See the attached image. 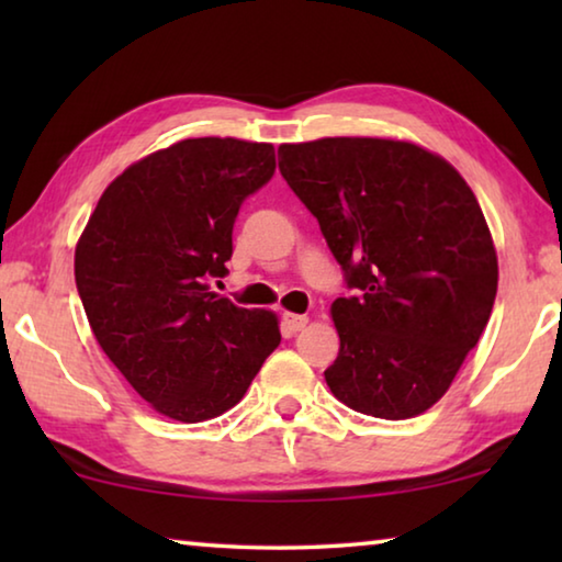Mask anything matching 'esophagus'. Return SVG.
Returning <instances> with one entry per match:
<instances>
[{
  "instance_id": "esophagus-1",
  "label": "esophagus",
  "mask_w": 562,
  "mask_h": 562,
  "mask_svg": "<svg viewBox=\"0 0 562 562\" xmlns=\"http://www.w3.org/2000/svg\"><path fill=\"white\" fill-rule=\"evenodd\" d=\"M282 322H284V327H288V329L292 331V335H297L300 329L307 327L310 317H307V315H292V312H284V315H282Z\"/></svg>"
}]
</instances>
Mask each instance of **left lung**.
Listing matches in <instances>:
<instances>
[{"instance_id":"8db88e82","label":"left lung","mask_w":562,"mask_h":562,"mask_svg":"<svg viewBox=\"0 0 562 562\" xmlns=\"http://www.w3.org/2000/svg\"><path fill=\"white\" fill-rule=\"evenodd\" d=\"M278 154L355 290L331 302V394L389 422L426 412L486 329L498 290L473 190L441 156L406 140L319 138Z\"/></svg>"}]
</instances>
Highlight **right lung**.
Listing matches in <instances>:
<instances>
[{
	"mask_svg": "<svg viewBox=\"0 0 562 562\" xmlns=\"http://www.w3.org/2000/svg\"><path fill=\"white\" fill-rule=\"evenodd\" d=\"M274 148L186 138L123 170L76 245V290L93 337L126 382L176 422L221 416L280 345L278 317L211 292L233 258L247 195Z\"/></svg>",
	"mask_w": 562,
	"mask_h": 562,
	"instance_id": "1",
	"label": "right lung"
}]
</instances>
